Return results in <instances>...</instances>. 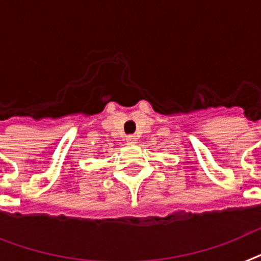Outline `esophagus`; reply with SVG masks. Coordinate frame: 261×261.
<instances>
[{
	"label": "esophagus",
	"instance_id": "34e87169",
	"mask_svg": "<svg viewBox=\"0 0 261 261\" xmlns=\"http://www.w3.org/2000/svg\"><path fill=\"white\" fill-rule=\"evenodd\" d=\"M126 143H128V144H136V143H137V137H136V136H133V135L126 136Z\"/></svg>",
	"mask_w": 261,
	"mask_h": 261
}]
</instances>
